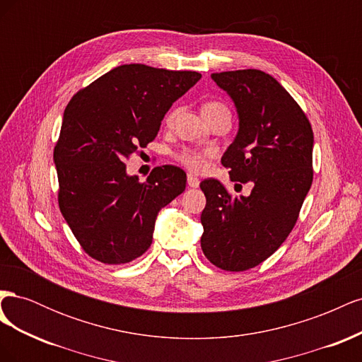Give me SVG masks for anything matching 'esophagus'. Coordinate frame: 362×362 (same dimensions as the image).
Masks as SVG:
<instances>
[{"mask_svg": "<svg viewBox=\"0 0 362 362\" xmlns=\"http://www.w3.org/2000/svg\"><path fill=\"white\" fill-rule=\"evenodd\" d=\"M199 182H201V181H199L198 177H194V175H192V173L187 175V184L190 185V187H198Z\"/></svg>", "mask_w": 362, "mask_h": 362, "instance_id": "esophagus-1", "label": "esophagus"}]
</instances>
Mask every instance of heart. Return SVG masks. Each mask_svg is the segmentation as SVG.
<instances>
[{
	"label": "heart",
	"instance_id": "heart-1",
	"mask_svg": "<svg viewBox=\"0 0 362 362\" xmlns=\"http://www.w3.org/2000/svg\"><path fill=\"white\" fill-rule=\"evenodd\" d=\"M228 110L226 105L218 101H206L202 105V115L210 116L213 113ZM178 115V108H172L166 116V124L172 125L175 117ZM213 156L211 149H194V148H181L177 152H173V158L177 160L184 168H187L192 172H199L206 166V161Z\"/></svg>",
	"mask_w": 362,
	"mask_h": 362
}]
</instances>
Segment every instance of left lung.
<instances>
[{
    "label": "left lung",
    "instance_id": "8db88e82",
    "mask_svg": "<svg viewBox=\"0 0 362 362\" xmlns=\"http://www.w3.org/2000/svg\"><path fill=\"white\" fill-rule=\"evenodd\" d=\"M211 78L233 98L240 119L222 164L231 181L249 182L252 192L233 196L218 180L201 182V247L216 267L243 272L275 254L298 222L313 184L314 134L300 105L272 75L242 69Z\"/></svg>",
    "mask_w": 362,
    "mask_h": 362
}]
</instances>
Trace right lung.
I'll return each mask as SVG.
<instances>
[{
    "label": "right lung",
    "instance_id": "obj_1",
    "mask_svg": "<svg viewBox=\"0 0 362 362\" xmlns=\"http://www.w3.org/2000/svg\"><path fill=\"white\" fill-rule=\"evenodd\" d=\"M201 80L194 71L122 64L76 92L54 146L59 206L87 255L125 264L152 243L158 211L185 189V172L154 168L145 182L127 160L158 134L170 105Z\"/></svg>",
    "mask_w": 362,
    "mask_h": 362
}]
</instances>
